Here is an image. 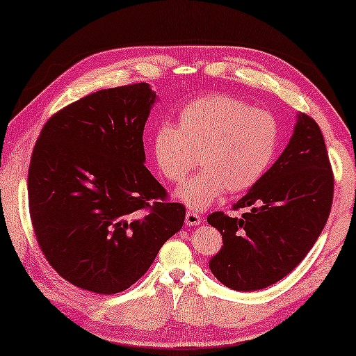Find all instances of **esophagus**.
<instances>
[{"instance_id": "esophagus-1", "label": "esophagus", "mask_w": 356, "mask_h": 356, "mask_svg": "<svg viewBox=\"0 0 356 356\" xmlns=\"http://www.w3.org/2000/svg\"><path fill=\"white\" fill-rule=\"evenodd\" d=\"M202 222V218L195 211L186 213V225H199Z\"/></svg>"}]
</instances>
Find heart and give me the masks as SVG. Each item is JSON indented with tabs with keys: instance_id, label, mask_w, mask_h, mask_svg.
<instances>
[{
	"instance_id": "1",
	"label": "heart",
	"mask_w": 356,
	"mask_h": 356,
	"mask_svg": "<svg viewBox=\"0 0 356 356\" xmlns=\"http://www.w3.org/2000/svg\"><path fill=\"white\" fill-rule=\"evenodd\" d=\"M276 116L229 95L194 99L179 110L178 126L161 123L151 148L161 173L170 183L186 181L178 197L195 209L207 208L229 192L254 186L270 167L279 145Z\"/></svg>"
}]
</instances>
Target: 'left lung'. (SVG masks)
Instances as JSON below:
<instances>
[{
	"instance_id": "obj_1",
	"label": "left lung",
	"mask_w": 356,
	"mask_h": 356,
	"mask_svg": "<svg viewBox=\"0 0 356 356\" xmlns=\"http://www.w3.org/2000/svg\"><path fill=\"white\" fill-rule=\"evenodd\" d=\"M334 175L325 138L311 116L301 113L287 148L241 197L232 218L214 211L208 224L224 246L209 260L211 273L238 292L266 289L292 273L316 244L328 220Z\"/></svg>"
}]
</instances>
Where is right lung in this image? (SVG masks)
I'll return each instance as SVG.
<instances>
[{
    "mask_svg": "<svg viewBox=\"0 0 356 356\" xmlns=\"http://www.w3.org/2000/svg\"><path fill=\"white\" fill-rule=\"evenodd\" d=\"M156 95L147 83L101 90L51 115L28 168L34 235L75 287L113 295L136 284L186 208L145 167L143 129Z\"/></svg>",
    "mask_w": 356,
    "mask_h": 356,
    "instance_id": "obj_1",
    "label": "right lung"
}]
</instances>
